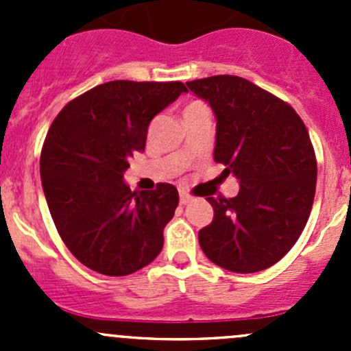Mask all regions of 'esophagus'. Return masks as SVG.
I'll return each instance as SVG.
<instances>
[{
  "instance_id": "1",
  "label": "esophagus",
  "mask_w": 351,
  "mask_h": 351,
  "mask_svg": "<svg viewBox=\"0 0 351 351\" xmlns=\"http://www.w3.org/2000/svg\"><path fill=\"white\" fill-rule=\"evenodd\" d=\"M190 200H192V197H190L189 193L185 192V190H182V192H180V204H182V205H186V204H189Z\"/></svg>"
}]
</instances>
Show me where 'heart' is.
I'll list each match as a JSON object with an SVG mask.
<instances>
[{"mask_svg":"<svg viewBox=\"0 0 351 351\" xmlns=\"http://www.w3.org/2000/svg\"><path fill=\"white\" fill-rule=\"evenodd\" d=\"M198 107H205V105H204V104H200V101H192V104L186 105L185 112H186V110H193V108H198Z\"/></svg>","mask_w":351,"mask_h":351,"instance_id":"heart-1","label":"heart"}]
</instances>
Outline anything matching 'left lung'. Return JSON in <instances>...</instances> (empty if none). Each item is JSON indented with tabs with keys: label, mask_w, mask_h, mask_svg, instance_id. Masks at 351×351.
<instances>
[{
	"label": "left lung",
	"mask_w": 351,
	"mask_h": 351,
	"mask_svg": "<svg viewBox=\"0 0 351 351\" xmlns=\"http://www.w3.org/2000/svg\"><path fill=\"white\" fill-rule=\"evenodd\" d=\"M214 110V159L234 175L239 193L207 197L214 219L198 231L212 263L254 274L280 261L306 228L316 193L317 162L297 112L275 95L231 74L189 81Z\"/></svg>",
	"instance_id": "8db88e82"
}]
</instances>
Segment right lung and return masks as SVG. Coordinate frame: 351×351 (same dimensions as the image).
Returning a JSON list of instances; mask_svg holds the SVG:
<instances>
[{"label": "right lung", "instance_id": "right-lung-1", "mask_svg": "<svg viewBox=\"0 0 351 351\" xmlns=\"http://www.w3.org/2000/svg\"><path fill=\"white\" fill-rule=\"evenodd\" d=\"M185 91L180 81H108L69 101L52 122L40 154L42 189L59 236L84 267L123 277L161 251L178 190L158 183L130 192L123 173L146 147L154 115Z\"/></svg>", "mask_w": 351, "mask_h": 351}]
</instances>
